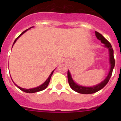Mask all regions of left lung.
Instances as JSON below:
<instances>
[{
    "mask_svg": "<svg viewBox=\"0 0 121 121\" xmlns=\"http://www.w3.org/2000/svg\"><path fill=\"white\" fill-rule=\"evenodd\" d=\"M95 35H96L97 39L100 40L102 43H104L105 46L107 48H108L109 52H110V63L111 65L110 70V71H109V73L108 74L107 77L106 79H105L104 81H102L101 83H100V84H98V85H96V86H91V87H85V86H80V85H78V84H76L75 82L73 81V80L72 79L71 74H70V72H69V71L68 70L67 74H68V83H69V85H70V87H71L74 91H76V92L78 93H95L97 92V91H99L100 90L102 89V88H103L104 87L107 85V84L109 80H110V79L111 76H112V72H113V68L115 67V58H114V56H113V49L112 48V45H111L110 43V42H109L99 33H98V32L97 31H95Z\"/></svg>",
    "mask_w": 121,
    "mask_h": 121,
    "instance_id": "left-lung-1",
    "label": "left lung"
}]
</instances>
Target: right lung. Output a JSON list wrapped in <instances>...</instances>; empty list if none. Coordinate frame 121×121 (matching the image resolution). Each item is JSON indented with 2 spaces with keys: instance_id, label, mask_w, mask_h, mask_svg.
Returning a JSON list of instances; mask_svg holds the SVG:
<instances>
[{
  "instance_id": "add662e5",
  "label": "right lung",
  "mask_w": 121,
  "mask_h": 121,
  "mask_svg": "<svg viewBox=\"0 0 121 121\" xmlns=\"http://www.w3.org/2000/svg\"><path fill=\"white\" fill-rule=\"evenodd\" d=\"M28 30V29H27V30H25L23 32H22V33H21V35H19V36H18L17 37L16 39V40H14V42L13 44H14V43H15V42H16V40H17V39L18 38H19V37L21 36V35H23V34L25 33V32H26V31ZM54 70H55V69H54ZM54 70H53V71H52V72H51V74H50V76L48 77V79H47V81H46L43 84H42L41 85H40V86H37V87H36V88H31V89H25V88H21V87H19V86H17V85L16 84H15V85H16V86H17V87L19 88V89L23 91H24V92L28 93H33L38 92V91H42V90H43L45 89V88H47V86H48V85L49 82H50V79H51V76H52V74H53V72H54Z\"/></svg>"
}]
</instances>
